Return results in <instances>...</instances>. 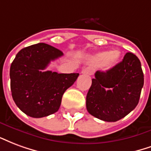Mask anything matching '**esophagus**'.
Listing matches in <instances>:
<instances>
[{
  "label": "esophagus",
  "instance_id": "esophagus-1",
  "mask_svg": "<svg viewBox=\"0 0 151 151\" xmlns=\"http://www.w3.org/2000/svg\"><path fill=\"white\" fill-rule=\"evenodd\" d=\"M81 73L85 75H92V70L90 68H85V69H83V71H81Z\"/></svg>",
  "mask_w": 151,
  "mask_h": 151
}]
</instances>
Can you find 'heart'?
<instances>
[{"instance_id": "obj_1", "label": "heart", "mask_w": 151, "mask_h": 151, "mask_svg": "<svg viewBox=\"0 0 151 151\" xmlns=\"http://www.w3.org/2000/svg\"><path fill=\"white\" fill-rule=\"evenodd\" d=\"M121 59V52L119 50H113L110 53L108 51H102L92 57V60L95 63H104L106 68H111L119 62Z\"/></svg>"}]
</instances>
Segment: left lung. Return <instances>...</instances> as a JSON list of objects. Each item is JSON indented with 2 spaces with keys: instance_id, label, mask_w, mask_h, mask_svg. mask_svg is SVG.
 I'll return each instance as SVG.
<instances>
[{
  "instance_id": "left-lung-1",
  "label": "left lung",
  "mask_w": 151,
  "mask_h": 151,
  "mask_svg": "<svg viewBox=\"0 0 151 151\" xmlns=\"http://www.w3.org/2000/svg\"><path fill=\"white\" fill-rule=\"evenodd\" d=\"M143 84L140 60L133 53H126L113 68L96 72L87 94V110L100 120L116 122L137 106Z\"/></svg>"
}]
</instances>
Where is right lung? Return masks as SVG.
Segmentation results:
<instances>
[{
	"instance_id": "right-lung-1",
	"label": "right lung",
	"mask_w": 151,
	"mask_h": 151,
	"mask_svg": "<svg viewBox=\"0 0 151 151\" xmlns=\"http://www.w3.org/2000/svg\"><path fill=\"white\" fill-rule=\"evenodd\" d=\"M63 55L52 46L38 43L22 49L11 63L12 96L26 115L40 118L59 110L63 93L75 83L79 73L59 74L43 70Z\"/></svg>"
}]
</instances>
